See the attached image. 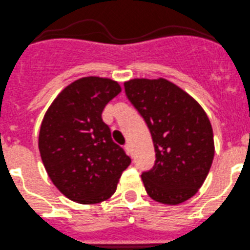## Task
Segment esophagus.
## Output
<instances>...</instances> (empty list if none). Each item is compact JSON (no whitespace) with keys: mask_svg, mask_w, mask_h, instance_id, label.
Returning a JSON list of instances; mask_svg holds the SVG:
<instances>
[{"mask_svg":"<svg viewBox=\"0 0 250 250\" xmlns=\"http://www.w3.org/2000/svg\"><path fill=\"white\" fill-rule=\"evenodd\" d=\"M125 149H126L127 154H130V156H131V154H132V151H131V146H130V144H126V145H125Z\"/></svg>","mask_w":250,"mask_h":250,"instance_id":"obj_1","label":"esophagus"}]
</instances>
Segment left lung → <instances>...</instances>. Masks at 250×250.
I'll return each mask as SVG.
<instances>
[{
    "mask_svg": "<svg viewBox=\"0 0 250 250\" xmlns=\"http://www.w3.org/2000/svg\"><path fill=\"white\" fill-rule=\"evenodd\" d=\"M124 85L127 99L146 121L156 152L153 168L141 175L147 194L166 205L189 200L205 182L215 154L205 110L165 78H134Z\"/></svg>",
    "mask_w": 250,
    "mask_h": 250,
    "instance_id": "1",
    "label": "left lung"
}]
</instances>
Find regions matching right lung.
I'll list each match as a JSON object with an SVG mask.
<instances>
[{"mask_svg":"<svg viewBox=\"0 0 250 250\" xmlns=\"http://www.w3.org/2000/svg\"><path fill=\"white\" fill-rule=\"evenodd\" d=\"M120 92L110 78L83 77L63 88L45 113L40 157L51 182L70 200L85 205L108 200L131 163L102 120L103 109Z\"/></svg>","mask_w":250,"mask_h":250,"instance_id":"1","label":"right lung"}]
</instances>
